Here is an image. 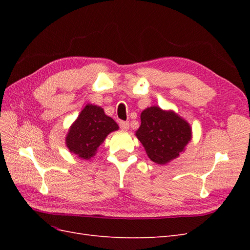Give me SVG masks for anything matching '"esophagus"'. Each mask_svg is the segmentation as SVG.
Instances as JSON below:
<instances>
[{"instance_id": "34e87169", "label": "esophagus", "mask_w": 250, "mask_h": 250, "mask_svg": "<svg viewBox=\"0 0 250 250\" xmlns=\"http://www.w3.org/2000/svg\"><path fill=\"white\" fill-rule=\"evenodd\" d=\"M120 127H121V129H122V130H128V129H129V123L124 122V121H121Z\"/></svg>"}]
</instances>
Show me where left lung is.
<instances>
[{"instance_id":"8db88e82","label":"left lung","mask_w":250,"mask_h":250,"mask_svg":"<svg viewBox=\"0 0 250 250\" xmlns=\"http://www.w3.org/2000/svg\"><path fill=\"white\" fill-rule=\"evenodd\" d=\"M135 137L151 161L166 165L185 152L192 140V127L174 110L150 106L141 113V126Z\"/></svg>"}]
</instances>
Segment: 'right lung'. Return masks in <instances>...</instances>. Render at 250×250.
Listing matches in <instances>:
<instances>
[{"label":"right lung","instance_id":"right-lung-1","mask_svg":"<svg viewBox=\"0 0 250 250\" xmlns=\"http://www.w3.org/2000/svg\"><path fill=\"white\" fill-rule=\"evenodd\" d=\"M119 129L118 124L105 115L101 106L86 104L70 126L65 146L82 160H90L110 132Z\"/></svg>","mask_w":250,"mask_h":250}]
</instances>
